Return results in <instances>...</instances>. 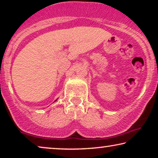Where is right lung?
<instances>
[{
    "instance_id": "obj_1",
    "label": "right lung",
    "mask_w": 158,
    "mask_h": 158,
    "mask_svg": "<svg viewBox=\"0 0 158 158\" xmlns=\"http://www.w3.org/2000/svg\"><path fill=\"white\" fill-rule=\"evenodd\" d=\"M56 101H57V100H56Z\"/></svg>"
}]
</instances>
